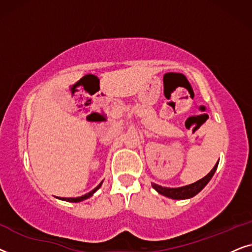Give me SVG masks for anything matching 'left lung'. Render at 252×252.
<instances>
[{
  "label": "left lung",
  "mask_w": 252,
  "mask_h": 252,
  "mask_svg": "<svg viewBox=\"0 0 252 252\" xmlns=\"http://www.w3.org/2000/svg\"><path fill=\"white\" fill-rule=\"evenodd\" d=\"M218 165H219V161L216 163V166L213 167L212 170L207 174L206 176H204L203 179L197 181V182L188 184V186L180 187V188H167V187H161L159 184L152 183L153 189L159 192L162 196L168 197V198L172 199H189L192 198L193 196H196L197 193L200 192L204 188L206 187V184L210 182L211 179H212L214 173L218 168Z\"/></svg>",
  "instance_id": "1"
}]
</instances>
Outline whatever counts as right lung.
<instances>
[{
    "mask_svg": "<svg viewBox=\"0 0 252 252\" xmlns=\"http://www.w3.org/2000/svg\"><path fill=\"white\" fill-rule=\"evenodd\" d=\"M101 184H102V182L100 183L98 187L94 188V189H93L92 191H90L89 193L84 194V196L76 197V198H59V199H61V200H65V202H70V203H79V202H83V200H85V199H87V198H90V197H92V196H93V193H94L95 191L98 190V189H100V187H101Z\"/></svg>",
    "mask_w": 252,
    "mask_h": 252,
    "instance_id": "obj_1",
    "label": "right lung"
}]
</instances>
